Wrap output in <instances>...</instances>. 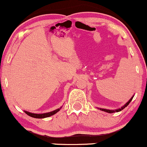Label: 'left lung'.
<instances>
[{
    "label": "left lung",
    "instance_id": "8db88e82",
    "mask_svg": "<svg viewBox=\"0 0 147 147\" xmlns=\"http://www.w3.org/2000/svg\"><path fill=\"white\" fill-rule=\"evenodd\" d=\"M132 98H133V97H131V99H130V100H129L128 102H127V103H126L125 105L123 106V107H121V109H116V110H109V109H100V110H102V111H103L108 112V113H114V112H118V111H121V110H123V109L124 108H125V107H127V106L129 104H130V102H131V101H132Z\"/></svg>",
    "mask_w": 147,
    "mask_h": 147
}]
</instances>
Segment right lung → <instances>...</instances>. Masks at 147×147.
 <instances>
[{
    "label": "right lung",
    "instance_id": "1",
    "mask_svg": "<svg viewBox=\"0 0 147 147\" xmlns=\"http://www.w3.org/2000/svg\"><path fill=\"white\" fill-rule=\"evenodd\" d=\"M60 109H56V110H55V111H51V112H49V113H40V114H37V113H30V112H28V111H24V112L26 113V114L29 115V116H31V117L36 118H44L49 117V116H53V115L55 114L57 112H58L59 111V110H60Z\"/></svg>",
    "mask_w": 147,
    "mask_h": 147
}]
</instances>
